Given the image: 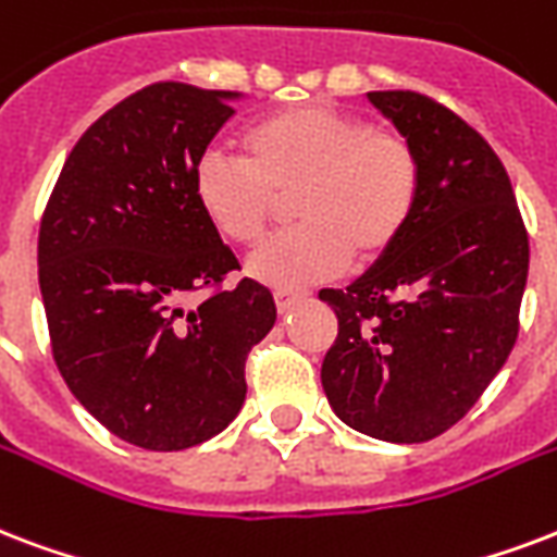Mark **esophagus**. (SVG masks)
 Returning a JSON list of instances; mask_svg holds the SVG:
<instances>
[{"instance_id": "34e87169", "label": "esophagus", "mask_w": 557, "mask_h": 557, "mask_svg": "<svg viewBox=\"0 0 557 557\" xmlns=\"http://www.w3.org/2000/svg\"><path fill=\"white\" fill-rule=\"evenodd\" d=\"M300 292H288V288H277L274 292V304H277V312H288V309L295 307L297 300H300Z\"/></svg>"}]
</instances>
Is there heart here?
Masks as SVG:
<instances>
[{
    "mask_svg": "<svg viewBox=\"0 0 557 557\" xmlns=\"http://www.w3.org/2000/svg\"><path fill=\"white\" fill-rule=\"evenodd\" d=\"M245 157L207 148L193 165V195L224 239L253 245L280 201L295 195L300 224L262 242L248 271L265 286L297 288L335 277L350 257L382 260L409 231L423 189L414 143L368 119L300 104L250 125Z\"/></svg>",
    "mask_w": 557,
    "mask_h": 557,
    "instance_id": "heart-1",
    "label": "heart"
}]
</instances>
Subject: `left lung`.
<instances>
[{"mask_svg": "<svg viewBox=\"0 0 557 557\" xmlns=\"http://www.w3.org/2000/svg\"><path fill=\"white\" fill-rule=\"evenodd\" d=\"M414 143L418 212L371 271L321 300L338 335L321 382L347 426L423 444L485 394L520 333L529 233L505 165L482 134L414 90L368 92Z\"/></svg>", "mask_w": 557, "mask_h": 557, "instance_id": "8db88e82", "label": "left lung"}]
</instances>
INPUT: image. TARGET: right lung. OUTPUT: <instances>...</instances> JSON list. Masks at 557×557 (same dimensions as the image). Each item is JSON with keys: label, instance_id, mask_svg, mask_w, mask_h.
I'll use <instances>...</instances> for the list:
<instances>
[{"label": "right lung", "instance_id": "obj_1", "mask_svg": "<svg viewBox=\"0 0 557 557\" xmlns=\"http://www.w3.org/2000/svg\"><path fill=\"white\" fill-rule=\"evenodd\" d=\"M236 92L143 87L96 119L42 210L37 274L52 356L75 400L116 438L186 449L245 403V362L277 318L262 283L203 219L193 165ZM189 294H203L195 310Z\"/></svg>", "mask_w": 557, "mask_h": 557}]
</instances>
